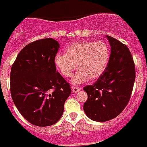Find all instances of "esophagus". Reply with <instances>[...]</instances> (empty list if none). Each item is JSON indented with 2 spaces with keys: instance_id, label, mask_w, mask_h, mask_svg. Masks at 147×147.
Segmentation results:
<instances>
[{
  "instance_id": "34e87169",
  "label": "esophagus",
  "mask_w": 147,
  "mask_h": 147,
  "mask_svg": "<svg viewBox=\"0 0 147 147\" xmlns=\"http://www.w3.org/2000/svg\"><path fill=\"white\" fill-rule=\"evenodd\" d=\"M71 89L74 93H78L79 90H80V88H78V87H72Z\"/></svg>"
}]
</instances>
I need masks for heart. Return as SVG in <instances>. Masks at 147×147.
Masks as SVG:
<instances>
[{
	"mask_svg": "<svg viewBox=\"0 0 147 147\" xmlns=\"http://www.w3.org/2000/svg\"><path fill=\"white\" fill-rule=\"evenodd\" d=\"M109 57L110 49L105 42L81 41L70 44L65 54H57L54 63L65 78L72 76L77 64L79 70L71 82L78 84L100 78L108 66Z\"/></svg>",
	"mask_w": 147,
	"mask_h": 147,
	"instance_id": "1",
	"label": "heart"
}]
</instances>
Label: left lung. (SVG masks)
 I'll list each match as a JSON object with an SVG mask.
<instances>
[{
  "instance_id": "1",
  "label": "left lung",
  "mask_w": 147,
  "mask_h": 147,
  "mask_svg": "<svg viewBox=\"0 0 147 147\" xmlns=\"http://www.w3.org/2000/svg\"><path fill=\"white\" fill-rule=\"evenodd\" d=\"M106 37L111 46L108 66L94 84L84 88L88 97L84 111L89 119L96 122L109 121L124 110L136 78L135 64L129 49L116 38Z\"/></svg>"
}]
</instances>
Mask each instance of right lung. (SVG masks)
I'll return each instance as SVG.
<instances>
[{"label":"right lung","instance_id":"add662e5","mask_svg":"<svg viewBox=\"0 0 147 147\" xmlns=\"http://www.w3.org/2000/svg\"><path fill=\"white\" fill-rule=\"evenodd\" d=\"M60 47L53 38L39 39L21 50L11 70V94L21 115L36 126L57 123L71 89L57 72L54 58Z\"/></svg>","mask_w":147,"mask_h":147}]
</instances>
